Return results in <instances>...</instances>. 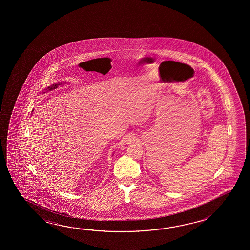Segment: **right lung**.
<instances>
[{"label":"right lung","mask_w":250,"mask_h":250,"mask_svg":"<svg viewBox=\"0 0 250 250\" xmlns=\"http://www.w3.org/2000/svg\"><path fill=\"white\" fill-rule=\"evenodd\" d=\"M60 83H58V84H52L51 86H49V87H48L46 90H54V89H56V88H58V86L59 85ZM31 112H33V111H31Z\"/></svg>","instance_id":"add662e5"}]
</instances>
